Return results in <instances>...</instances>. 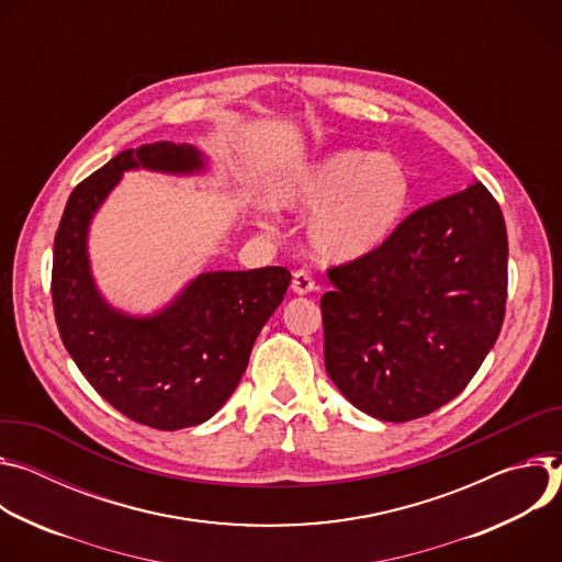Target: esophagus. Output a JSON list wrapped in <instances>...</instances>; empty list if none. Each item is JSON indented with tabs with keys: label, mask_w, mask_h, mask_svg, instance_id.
Returning <instances> with one entry per match:
<instances>
[{
	"label": "esophagus",
	"mask_w": 562,
	"mask_h": 562,
	"mask_svg": "<svg viewBox=\"0 0 562 562\" xmlns=\"http://www.w3.org/2000/svg\"><path fill=\"white\" fill-rule=\"evenodd\" d=\"M292 290L296 294H307V292L315 290V279H313V274H310V270L301 268L292 274Z\"/></svg>",
	"instance_id": "esophagus-1"
}]
</instances>
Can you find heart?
Wrapping results in <instances>:
<instances>
[{
    "label": "heart",
    "mask_w": 562,
    "mask_h": 562,
    "mask_svg": "<svg viewBox=\"0 0 562 562\" xmlns=\"http://www.w3.org/2000/svg\"><path fill=\"white\" fill-rule=\"evenodd\" d=\"M274 201L318 210L310 240L328 259L352 261L386 245L413 203V178L393 156L344 149L285 178Z\"/></svg>",
    "instance_id": "obj_1"
}]
</instances>
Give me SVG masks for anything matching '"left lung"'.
<instances>
[{
  "label": "left lung",
  "mask_w": 562,
  "mask_h": 562,
  "mask_svg": "<svg viewBox=\"0 0 562 562\" xmlns=\"http://www.w3.org/2000/svg\"><path fill=\"white\" fill-rule=\"evenodd\" d=\"M507 227L482 182L411 212L378 252L328 268V378L359 411L424 417L473 380L505 322Z\"/></svg>",
  "instance_id": "left-lung-1"
}]
</instances>
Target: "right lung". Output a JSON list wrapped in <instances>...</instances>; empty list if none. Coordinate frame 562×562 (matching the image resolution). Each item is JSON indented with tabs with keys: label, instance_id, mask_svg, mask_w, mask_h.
I'll use <instances>...</instances> for the list:
<instances>
[{
	"label": "right lung",
	"instance_id": "right-lung-1",
	"mask_svg": "<svg viewBox=\"0 0 562 562\" xmlns=\"http://www.w3.org/2000/svg\"><path fill=\"white\" fill-rule=\"evenodd\" d=\"M194 171L190 145L124 149L76 184L53 243L50 296L61 344L87 382L138 424L176 430L210 419L234 393L249 352L290 285L285 268L207 272L149 319L111 310L87 263V227L124 169Z\"/></svg>",
	"mask_w": 562,
	"mask_h": 562
}]
</instances>
